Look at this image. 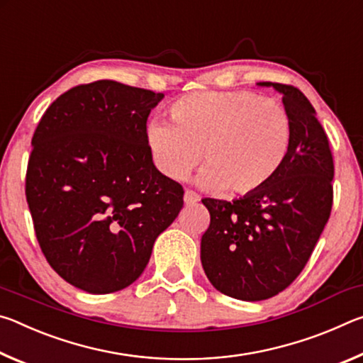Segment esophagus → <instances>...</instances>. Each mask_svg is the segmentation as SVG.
<instances>
[{
    "mask_svg": "<svg viewBox=\"0 0 363 363\" xmlns=\"http://www.w3.org/2000/svg\"><path fill=\"white\" fill-rule=\"evenodd\" d=\"M199 200H200V195L194 192V190H186V194H184V201H186V205H194Z\"/></svg>",
    "mask_w": 363,
    "mask_h": 363,
    "instance_id": "1",
    "label": "esophagus"
}]
</instances>
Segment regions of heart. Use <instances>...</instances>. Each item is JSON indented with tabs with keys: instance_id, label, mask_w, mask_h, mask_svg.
<instances>
[{
	"instance_id": "b5f03b06",
	"label": "heart",
	"mask_w": 363,
	"mask_h": 363,
	"mask_svg": "<svg viewBox=\"0 0 363 363\" xmlns=\"http://www.w3.org/2000/svg\"><path fill=\"white\" fill-rule=\"evenodd\" d=\"M168 113L171 125L152 121L147 143L158 169L171 179H186L203 152L201 186L251 195L290 157V115L279 102L251 91H196L177 97Z\"/></svg>"
}]
</instances>
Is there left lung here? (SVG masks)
<instances>
[{
    "mask_svg": "<svg viewBox=\"0 0 363 363\" xmlns=\"http://www.w3.org/2000/svg\"><path fill=\"white\" fill-rule=\"evenodd\" d=\"M257 84L284 96L293 123L288 162L259 192L201 200L211 218L201 237V266L218 291L242 301L269 299L293 284L333 206V155L315 108L291 84Z\"/></svg>",
    "mask_w": 363,
    "mask_h": 363,
    "instance_id": "8db88e82",
    "label": "left lung"
}]
</instances>
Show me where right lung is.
<instances>
[{
    "mask_svg": "<svg viewBox=\"0 0 363 363\" xmlns=\"http://www.w3.org/2000/svg\"><path fill=\"white\" fill-rule=\"evenodd\" d=\"M162 99L99 79L59 96L36 126L26 177L36 240L79 290L130 286L184 205L182 186L155 168L147 143V118Z\"/></svg>",
    "mask_w": 363,
    "mask_h": 363,
    "instance_id": "obj_1",
    "label": "right lung"
}]
</instances>
